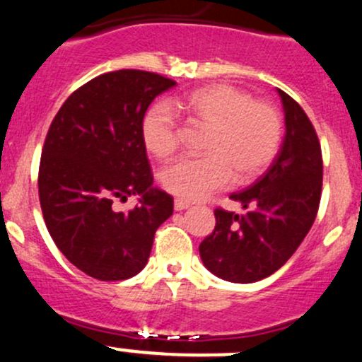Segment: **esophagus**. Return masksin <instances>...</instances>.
I'll use <instances>...</instances> for the list:
<instances>
[{
    "mask_svg": "<svg viewBox=\"0 0 362 362\" xmlns=\"http://www.w3.org/2000/svg\"><path fill=\"white\" fill-rule=\"evenodd\" d=\"M190 202L189 201H184V199H175V209H177V211H184V209H187V208H190Z\"/></svg>",
    "mask_w": 362,
    "mask_h": 362,
    "instance_id": "34e87169",
    "label": "esophagus"
}]
</instances>
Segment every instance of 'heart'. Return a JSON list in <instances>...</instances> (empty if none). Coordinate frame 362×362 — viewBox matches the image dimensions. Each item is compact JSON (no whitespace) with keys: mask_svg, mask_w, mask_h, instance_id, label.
Wrapping results in <instances>:
<instances>
[{"mask_svg":"<svg viewBox=\"0 0 362 362\" xmlns=\"http://www.w3.org/2000/svg\"><path fill=\"white\" fill-rule=\"evenodd\" d=\"M190 122L208 127L201 156H184L161 172V184L185 201H201L235 182L261 173L275 158L281 137L278 111L264 101H254L245 90L213 84L190 90L172 103ZM142 139L153 156L168 158L180 148L182 125L163 103L148 110Z\"/></svg>","mask_w":362,"mask_h":362,"instance_id":"obj_1","label":"heart"}]
</instances>
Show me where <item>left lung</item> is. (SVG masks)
Instances as JSON below:
<instances>
[{"mask_svg":"<svg viewBox=\"0 0 362 362\" xmlns=\"http://www.w3.org/2000/svg\"><path fill=\"white\" fill-rule=\"evenodd\" d=\"M285 111L280 153L263 177L230 199L247 211L214 209L216 225L199 245L209 272L233 284L273 275L291 259L316 220L323 187V156L317 134L299 103L278 89Z\"/></svg>","mask_w":362,"mask_h":362,"instance_id":"1","label":"left lung"}]
</instances>
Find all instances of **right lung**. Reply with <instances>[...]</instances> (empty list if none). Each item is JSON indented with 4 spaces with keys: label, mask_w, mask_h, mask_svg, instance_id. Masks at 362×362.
<instances>
[{
    "label": "right lung",
    "mask_w": 362,
    "mask_h": 362,
    "mask_svg": "<svg viewBox=\"0 0 362 362\" xmlns=\"http://www.w3.org/2000/svg\"><path fill=\"white\" fill-rule=\"evenodd\" d=\"M177 82L146 70L94 77L66 98L47 130L39 163V201L47 232L71 264L101 281L137 275L173 197L153 189L142 120L154 98ZM143 197L125 214L113 200Z\"/></svg>",
    "instance_id": "right-lung-1"
}]
</instances>
